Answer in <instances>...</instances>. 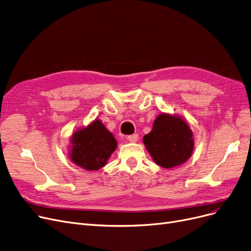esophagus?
<instances>
[{"mask_svg": "<svg viewBox=\"0 0 251 251\" xmlns=\"http://www.w3.org/2000/svg\"><path fill=\"white\" fill-rule=\"evenodd\" d=\"M127 140H128L129 142L134 143V142H136V141L138 140V134H137V133H134V134H131V135H128Z\"/></svg>", "mask_w": 251, "mask_h": 251, "instance_id": "1", "label": "esophagus"}]
</instances>
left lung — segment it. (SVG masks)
<instances>
[{"mask_svg": "<svg viewBox=\"0 0 251 251\" xmlns=\"http://www.w3.org/2000/svg\"><path fill=\"white\" fill-rule=\"evenodd\" d=\"M143 142L153 160L164 169L184 163L191 156L194 146L188 124L168 114L156 118L152 131L144 136Z\"/></svg>", "mask_w": 251, "mask_h": 251, "instance_id": "left-lung-1", "label": "left lung"}]
</instances>
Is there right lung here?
Returning <instances> with one entry per match:
<instances>
[{
  "mask_svg": "<svg viewBox=\"0 0 251 251\" xmlns=\"http://www.w3.org/2000/svg\"><path fill=\"white\" fill-rule=\"evenodd\" d=\"M71 143V160L87 171H97L104 166L117 148L114 135L99 120L74 132Z\"/></svg>",
  "mask_w": 251,
  "mask_h": 251,
  "instance_id": "add662e5",
  "label": "right lung"
}]
</instances>
